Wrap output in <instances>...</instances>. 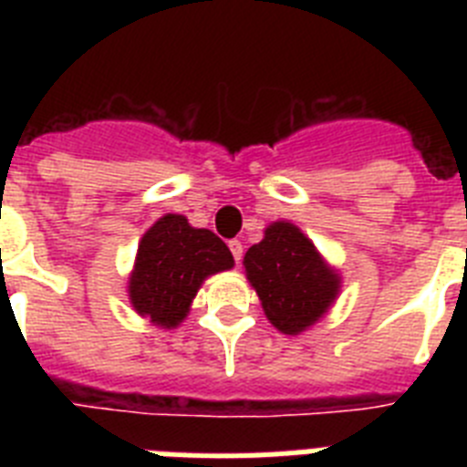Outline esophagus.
<instances>
[{"label": "esophagus", "instance_id": "obj_1", "mask_svg": "<svg viewBox=\"0 0 467 467\" xmlns=\"http://www.w3.org/2000/svg\"><path fill=\"white\" fill-rule=\"evenodd\" d=\"M229 250H231V254H234V259H236V264L241 262V257H243V243L234 238V241H229Z\"/></svg>", "mask_w": 467, "mask_h": 467}]
</instances>
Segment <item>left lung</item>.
I'll list each match as a JSON object with an SVG mask.
<instances>
[{
    "label": "left lung",
    "mask_w": 467,
    "mask_h": 467,
    "mask_svg": "<svg viewBox=\"0 0 467 467\" xmlns=\"http://www.w3.org/2000/svg\"><path fill=\"white\" fill-rule=\"evenodd\" d=\"M247 280L257 290L266 317L285 334H299L323 317L339 292L316 245L290 222H275L264 241L245 253Z\"/></svg>",
    "instance_id": "obj_1"
}]
</instances>
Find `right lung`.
<instances>
[{"instance_id":"obj_1","label":"right lung","mask_w":467,"mask_h":467,"mask_svg":"<svg viewBox=\"0 0 467 467\" xmlns=\"http://www.w3.org/2000/svg\"><path fill=\"white\" fill-rule=\"evenodd\" d=\"M234 266L229 247L208 229H193L182 214H166L142 236L130 275V301L161 327L184 320L208 275Z\"/></svg>"}]
</instances>
